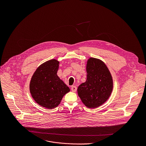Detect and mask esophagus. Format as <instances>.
Listing matches in <instances>:
<instances>
[{"instance_id": "1", "label": "esophagus", "mask_w": 146, "mask_h": 146, "mask_svg": "<svg viewBox=\"0 0 146 146\" xmlns=\"http://www.w3.org/2000/svg\"><path fill=\"white\" fill-rule=\"evenodd\" d=\"M71 89L72 92H75L76 91V90H77V88H76V86H72Z\"/></svg>"}]
</instances>
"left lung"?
Here are the masks:
<instances>
[{"label":"left lung","instance_id":"obj_1","mask_svg":"<svg viewBox=\"0 0 146 146\" xmlns=\"http://www.w3.org/2000/svg\"><path fill=\"white\" fill-rule=\"evenodd\" d=\"M86 80L80 84L78 93L83 103L89 108H96L109 98L113 88L111 75L102 61L90 58L86 64Z\"/></svg>","mask_w":146,"mask_h":146}]
</instances>
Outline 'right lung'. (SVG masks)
I'll use <instances>...</instances> for the list:
<instances>
[{
  "label": "right lung",
  "instance_id": "obj_1",
  "mask_svg": "<svg viewBox=\"0 0 146 146\" xmlns=\"http://www.w3.org/2000/svg\"><path fill=\"white\" fill-rule=\"evenodd\" d=\"M59 62L48 61L41 64L34 72L30 84L34 100L41 106L52 109L60 104L70 88L57 76Z\"/></svg>",
  "mask_w": 146,
  "mask_h": 146
}]
</instances>
